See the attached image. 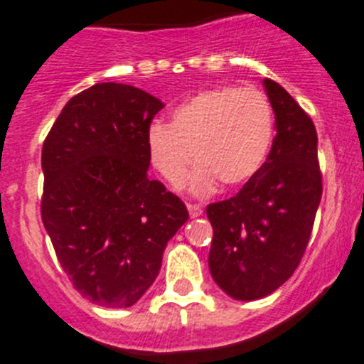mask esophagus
I'll use <instances>...</instances> for the list:
<instances>
[{
	"label": "esophagus",
	"mask_w": 364,
	"mask_h": 364,
	"mask_svg": "<svg viewBox=\"0 0 364 364\" xmlns=\"http://www.w3.org/2000/svg\"><path fill=\"white\" fill-rule=\"evenodd\" d=\"M186 208H188V213L192 218H197V216L203 215V208L199 204H186Z\"/></svg>",
	"instance_id": "esophagus-1"
}]
</instances>
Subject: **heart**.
Returning a JSON list of instances; mask_svg holds the SVG:
<instances>
[{
	"instance_id": "b5f03b06",
	"label": "heart",
	"mask_w": 364,
	"mask_h": 364,
	"mask_svg": "<svg viewBox=\"0 0 364 364\" xmlns=\"http://www.w3.org/2000/svg\"><path fill=\"white\" fill-rule=\"evenodd\" d=\"M274 112L269 98L252 87H215L196 95L171 114V124L155 121L146 132L149 160L172 186H179L193 155L188 181L193 196H205L216 181L248 183L269 155Z\"/></svg>"
}]
</instances>
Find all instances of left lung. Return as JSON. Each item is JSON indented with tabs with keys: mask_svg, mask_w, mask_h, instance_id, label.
Masks as SVG:
<instances>
[{
	"mask_svg": "<svg viewBox=\"0 0 364 364\" xmlns=\"http://www.w3.org/2000/svg\"><path fill=\"white\" fill-rule=\"evenodd\" d=\"M273 105V146L260 171L230 199L209 204V271L237 301L269 296L296 271L322 197L314 121L274 80H262Z\"/></svg>",
	"mask_w": 364,
	"mask_h": 364,
	"instance_id": "1",
	"label": "left lung"
}]
</instances>
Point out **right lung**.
<instances>
[{
	"label": "right lung",
	"mask_w": 364,
	"mask_h": 364,
	"mask_svg": "<svg viewBox=\"0 0 364 364\" xmlns=\"http://www.w3.org/2000/svg\"><path fill=\"white\" fill-rule=\"evenodd\" d=\"M165 104L130 84L70 98L42 148V222L73 287L107 308L137 303L156 280L186 205L148 178L146 132Z\"/></svg>",
	"instance_id": "add662e5"
}]
</instances>
